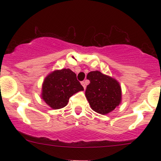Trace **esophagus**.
I'll return each mask as SVG.
<instances>
[{
    "label": "esophagus",
    "mask_w": 161,
    "mask_h": 161,
    "mask_svg": "<svg viewBox=\"0 0 161 161\" xmlns=\"http://www.w3.org/2000/svg\"><path fill=\"white\" fill-rule=\"evenodd\" d=\"M81 84H82V86H83V88H84V89H86V82H84V81H83V82H81Z\"/></svg>",
    "instance_id": "esophagus-1"
}]
</instances>
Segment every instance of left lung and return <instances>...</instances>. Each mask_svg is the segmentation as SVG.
Instances as JSON below:
<instances>
[{"instance_id":"obj_1","label":"left lung","mask_w":161,"mask_h":161,"mask_svg":"<svg viewBox=\"0 0 161 161\" xmlns=\"http://www.w3.org/2000/svg\"><path fill=\"white\" fill-rule=\"evenodd\" d=\"M87 79L90 83L87 86L86 97L94 111L104 115L119 106L122 91L116 79L97 70L88 73Z\"/></svg>"}]
</instances>
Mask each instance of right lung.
<instances>
[{"instance_id": "right-lung-1", "label": "right lung", "mask_w": 161, "mask_h": 161, "mask_svg": "<svg viewBox=\"0 0 161 161\" xmlns=\"http://www.w3.org/2000/svg\"><path fill=\"white\" fill-rule=\"evenodd\" d=\"M83 90L76 74L71 69L54 70L44 80L42 98L49 107L57 110L66 106L71 96Z\"/></svg>"}]
</instances>
